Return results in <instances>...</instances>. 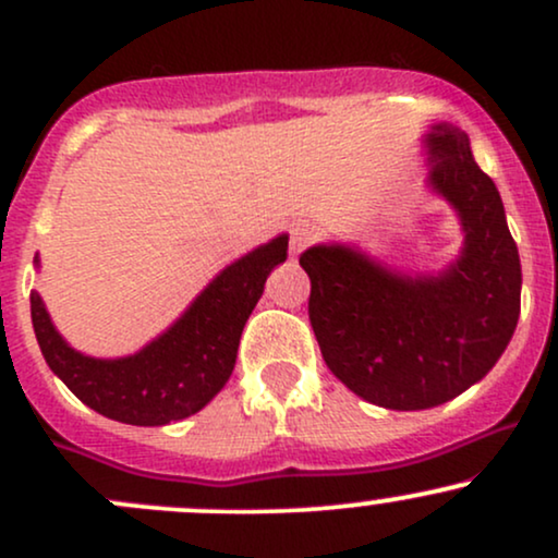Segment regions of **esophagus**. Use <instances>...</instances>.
Here are the masks:
<instances>
[{"instance_id":"esophagus-1","label":"esophagus","mask_w":558,"mask_h":558,"mask_svg":"<svg viewBox=\"0 0 558 558\" xmlns=\"http://www.w3.org/2000/svg\"><path fill=\"white\" fill-rule=\"evenodd\" d=\"M317 239V230L315 228H310V226H299V228H293L291 230V252L293 254H299V252H304L306 246H310L312 241Z\"/></svg>"}]
</instances>
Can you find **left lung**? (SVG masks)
<instances>
[{"label":"left lung","instance_id":"left-lung-1","mask_svg":"<svg viewBox=\"0 0 558 558\" xmlns=\"http://www.w3.org/2000/svg\"><path fill=\"white\" fill-rule=\"evenodd\" d=\"M427 146V185L462 220L457 262L438 275H407L343 243L299 257L330 373L364 401L399 412L438 407L483 380L520 319V252L496 183L457 125H433Z\"/></svg>","mask_w":558,"mask_h":558}]
</instances>
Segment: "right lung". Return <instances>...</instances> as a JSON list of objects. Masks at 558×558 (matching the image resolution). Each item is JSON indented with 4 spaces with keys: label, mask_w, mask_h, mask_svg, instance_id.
I'll list each match as a JSON object with an SVG mask.
<instances>
[{
    "label": "right lung",
    "mask_w": 558,
    "mask_h": 558,
    "mask_svg": "<svg viewBox=\"0 0 558 558\" xmlns=\"http://www.w3.org/2000/svg\"><path fill=\"white\" fill-rule=\"evenodd\" d=\"M286 257V233L262 243L217 275L162 336L120 360H94L68 345L41 296L31 291L36 341L49 369L94 412L141 427L185 420L228 383L243 325L265 291L267 275ZM34 262L38 265V257Z\"/></svg>",
    "instance_id": "1"
}]
</instances>
